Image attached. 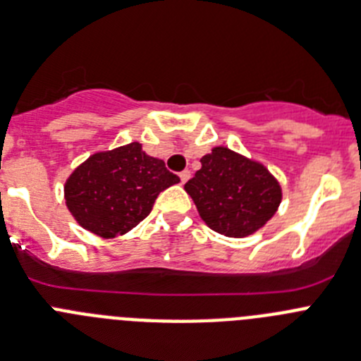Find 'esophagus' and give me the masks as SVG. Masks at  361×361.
<instances>
[{"label":"esophagus","mask_w":361,"mask_h":361,"mask_svg":"<svg viewBox=\"0 0 361 361\" xmlns=\"http://www.w3.org/2000/svg\"><path fill=\"white\" fill-rule=\"evenodd\" d=\"M188 178H190V171H187V169H185V171H181V173H180L181 183H187Z\"/></svg>","instance_id":"esophagus-1"}]
</instances>
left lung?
<instances>
[{
	"label": "left lung",
	"mask_w": 361,
	"mask_h": 361,
	"mask_svg": "<svg viewBox=\"0 0 361 361\" xmlns=\"http://www.w3.org/2000/svg\"><path fill=\"white\" fill-rule=\"evenodd\" d=\"M185 190L209 228L237 239L262 228L282 201L281 185L264 165L223 145L201 158Z\"/></svg>",
	"instance_id": "obj_1"
}]
</instances>
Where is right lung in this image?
<instances>
[{
  "label": "right lung",
  "instance_id": "right-lung-1",
  "mask_svg": "<svg viewBox=\"0 0 361 361\" xmlns=\"http://www.w3.org/2000/svg\"><path fill=\"white\" fill-rule=\"evenodd\" d=\"M176 183L180 178L169 173L164 160L131 142L82 161L64 183V200L82 228L113 239L144 221L158 194Z\"/></svg>",
  "mask_w": 361,
  "mask_h": 361
}]
</instances>
